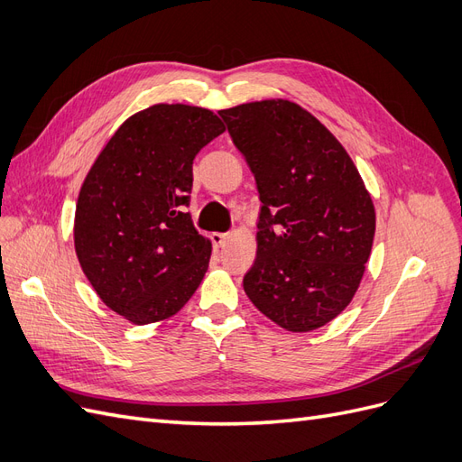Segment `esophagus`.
<instances>
[{"mask_svg":"<svg viewBox=\"0 0 462 462\" xmlns=\"http://www.w3.org/2000/svg\"><path fill=\"white\" fill-rule=\"evenodd\" d=\"M209 239H212V243L219 248V246L226 245V241L229 239V235L227 233H212V235H209Z\"/></svg>","mask_w":462,"mask_h":462,"instance_id":"obj_1","label":"esophagus"}]
</instances>
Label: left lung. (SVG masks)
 Here are the masks:
<instances>
[{"label":"left lung","instance_id":"obj_1","mask_svg":"<svg viewBox=\"0 0 462 462\" xmlns=\"http://www.w3.org/2000/svg\"><path fill=\"white\" fill-rule=\"evenodd\" d=\"M219 116L262 202L245 292L287 331L326 326L353 300L372 253L365 180L337 138L295 102H250Z\"/></svg>","mask_w":462,"mask_h":462}]
</instances>
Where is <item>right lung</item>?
<instances>
[{
    "label": "right lung",
    "mask_w": 462,
    "mask_h": 462,
    "mask_svg": "<svg viewBox=\"0 0 462 462\" xmlns=\"http://www.w3.org/2000/svg\"><path fill=\"white\" fill-rule=\"evenodd\" d=\"M226 127L214 111L156 104L125 121L79 192L75 250L97 297L136 326L177 314L212 243L185 212L194 156Z\"/></svg>",
    "instance_id": "obj_1"
}]
</instances>
